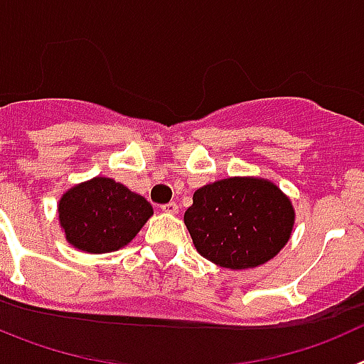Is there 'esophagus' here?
Masks as SVG:
<instances>
[{
    "instance_id": "esophagus-1",
    "label": "esophagus",
    "mask_w": 364,
    "mask_h": 364,
    "mask_svg": "<svg viewBox=\"0 0 364 364\" xmlns=\"http://www.w3.org/2000/svg\"><path fill=\"white\" fill-rule=\"evenodd\" d=\"M160 208H162L164 213H167V215L178 213V205H176L175 202H167V204H162V205H160Z\"/></svg>"
}]
</instances>
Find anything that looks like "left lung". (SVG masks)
<instances>
[{
	"label": "left lung",
	"instance_id": "1",
	"mask_svg": "<svg viewBox=\"0 0 364 364\" xmlns=\"http://www.w3.org/2000/svg\"><path fill=\"white\" fill-rule=\"evenodd\" d=\"M294 222L290 197L259 176H230L202 186L184 213L197 252L228 269L272 260L290 240Z\"/></svg>",
	"mask_w": 364,
	"mask_h": 364
}]
</instances>
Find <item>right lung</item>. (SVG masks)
<instances>
[{
	"instance_id": "1",
	"label": "right lung",
	"mask_w": 364,
	"mask_h": 364,
	"mask_svg": "<svg viewBox=\"0 0 364 364\" xmlns=\"http://www.w3.org/2000/svg\"><path fill=\"white\" fill-rule=\"evenodd\" d=\"M153 215V205L107 176L73 186L58 202L65 240L85 253H111L127 246Z\"/></svg>"
}]
</instances>
